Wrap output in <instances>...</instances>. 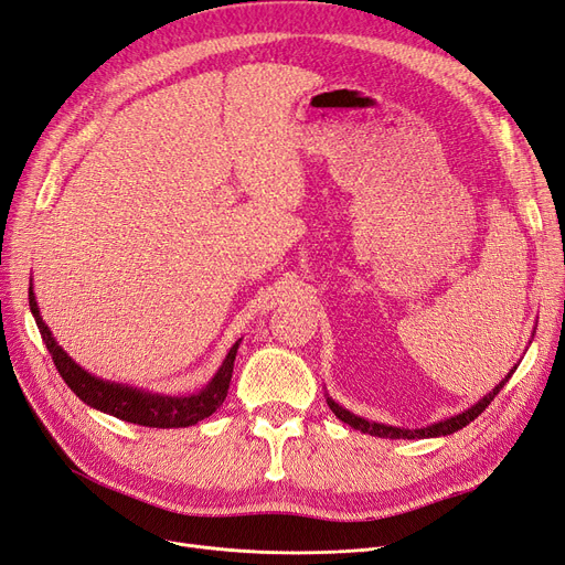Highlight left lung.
I'll return each mask as SVG.
<instances>
[{
  "label": "left lung",
  "instance_id": "8db88e82",
  "mask_svg": "<svg viewBox=\"0 0 565 565\" xmlns=\"http://www.w3.org/2000/svg\"><path fill=\"white\" fill-rule=\"evenodd\" d=\"M512 374H514V369H512V372L508 374V379H504L498 387H493V393H489V395H486L483 399H479L472 408H468V412H462V414H458V416H454V418H446V420L435 423V425L420 427V430H402V427H393V425L369 423V420H364V418H360V416H355V414L345 412L343 406H339V404H337V402H332V399H327V404H329V408H332L337 418H341V420H343V423H348L350 427H355V430L366 433V435H372V437H385V439H387V437H391V439H425V437H441V435H451V433L462 430L465 425H470L479 414H483V412H486V406H489V404L493 402V397L502 391V385L510 381V376H512Z\"/></svg>",
  "mask_w": 565,
  "mask_h": 565
}]
</instances>
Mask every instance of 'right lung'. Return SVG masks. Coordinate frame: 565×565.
Listing matches in <instances>:
<instances>
[{"label": "right lung", "mask_w": 565, "mask_h": 565, "mask_svg": "<svg viewBox=\"0 0 565 565\" xmlns=\"http://www.w3.org/2000/svg\"><path fill=\"white\" fill-rule=\"evenodd\" d=\"M30 308H32L39 332H42V339L53 358L57 374L63 376V381L70 385V391L76 397L93 408H100L105 414H111L116 418L138 423L145 427H186L215 414L222 406V402L226 399L231 374H233V360H236V353H238V343L228 350L220 372L199 395H191V397L149 395L142 391H135V387H128V385L107 383L103 379H95L88 372H84V369L79 364H74L72 358H67L65 350L51 337L46 322L42 320V316H39L32 291H30Z\"/></svg>", "instance_id": "obj_1"}]
</instances>
